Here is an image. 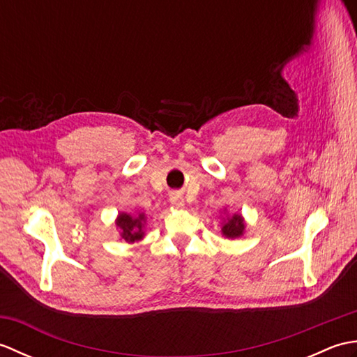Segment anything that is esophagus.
<instances>
[{
	"label": "esophagus",
	"mask_w": 357,
	"mask_h": 357,
	"mask_svg": "<svg viewBox=\"0 0 357 357\" xmlns=\"http://www.w3.org/2000/svg\"><path fill=\"white\" fill-rule=\"evenodd\" d=\"M170 202H172V206H173V207H176V208L184 207V199H183V196H181L179 193H174V195H172Z\"/></svg>",
	"instance_id": "34e87169"
}]
</instances>
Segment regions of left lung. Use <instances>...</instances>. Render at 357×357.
Returning a JSON list of instances; mask_svg holds the SVG:
<instances>
[{
  "mask_svg": "<svg viewBox=\"0 0 357 357\" xmlns=\"http://www.w3.org/2000/svg\"><path fill=\"white\" fill-rule=\"evenodd\" d=\"M245 219L239 213L229 215L227 208H224V215L221 219V234L227 239L241 238L245 233Z\"/></svg>",
  "mask_w": 357,
  "mask_h": 357,
  "instance_id": "left-lung-1",
  "label": "left lung"
}]
</instances>
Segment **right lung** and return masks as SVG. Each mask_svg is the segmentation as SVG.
Returning a JSON list of instances; mask_svg holds the SVG:
<instances>
[{"label":"right lung","instance_id":"1","mask_svg":"<svg viewBox=\"0 0 357 357\" xmlns=\"http://www.w3.org/2000/svg\"><path fill=\"white\" fill-rule=\"evenodd\" d=\"M115 225L119 231L121 241H126L127 244H135L146 236L147 216L142 211H135V213L121 211L115 219Z\"/></svg>","mask_w":357,"mask_h":357}]
</instances>
